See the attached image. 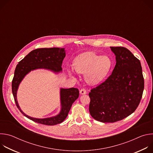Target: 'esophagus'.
Listing matches in <instances>:
<instances>
[{
  "label": "esophagus",
  "mask_w": 153,
  "mask_h": 153,
  "mask_svg": "<svg viewBox=\"0 0 153 153\" xmlns=\"http://www.w3.org/2000/svg\"><path fill=\"white\" fill-rule=\"evenodd\" d=\"M80 93L81 94H85L86 93V91L85 88H82L80 90Z\"/></svg>",
  "instance_id": "obj_1"
}]
</instances>
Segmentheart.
<instances>
[{"instance_id":"1","label":"heart","mask_w":153,"mask_h":153,"mask_svg":"<svg viewBox=\"0 0 153 153\" xmlns=\"http://www.w3.org/2000/svg\"><path fill=\"white\" fill-rule=\"evenodd\" d=\"M111 60L107 56H101L91 52L79 54L74 60V68L80 74H86L87 82L96 83L103 80L110 71Z\"/></svg>"}]
</instances>
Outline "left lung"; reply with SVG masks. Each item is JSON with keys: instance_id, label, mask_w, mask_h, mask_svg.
Returning a JSON list of instances; mask_svg holds the SVG:
<instances>
[{"instance_id": "left-lung-1", "label": "left lung", "mask_w": 153, "mask_h": 153, "mask_svg": "<svg viewBox=\"0 0 153 153\" xmlns=\"http://www.w3.org/2000/svg\"><path fill=\"white\" fill-rule=\"evenodd\" d=\"M111 49L116 55V66L111 74L89 93L90 113L103 123L121 120L134 112L144 89L140 60L125 47Z\"/></svg>"}]
</instances>
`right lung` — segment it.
Returning a JSON list of instances; mask_svg holds the SVG:
<instances>
[{
    "mask_svg": "<svg viewBox=\"0 0 153 153\" xmlns=\"http://www.w3.org/2000/svg\"><path fill=\"white\" fill-rule=\"evenodd\" d=\"M65 57L64 48H38L31 51L17 65L12 80V92L17 108L29 119L46 125H54L60 123L66 119L72 104L78 98L79 91L77 88H61L62 109L60 113L56 116L46 119H36L26 115L20 110L17 100L16 94L19 85L27 74L31 70L38 68L48 69L56 73L61 71L62 70V63Z\"/></svg>",
    "mask_w": 153,
    "mask_h": 153,
    "instance_id": "right-lung-1",
    "label": "right lung"
}]
</instances>
